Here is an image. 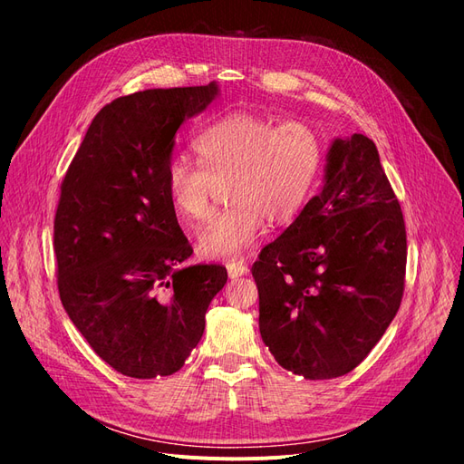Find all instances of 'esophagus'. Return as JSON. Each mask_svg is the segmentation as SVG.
Wrapping results in <instances>:
<instances>
[{
  "mask_svg": "<svg viewBox=\"0 0 464 464\" xmlns=\"http://www.w3.org/2000/svg\"><path fill=\"white\" fill-rule=\"evenodd\" d=\"M227 274H229L231 279L246 276L248 274V266L245 262H229L227 264Z\"/></svg>",
  "mask_w": 464,
  "mask_h": 464,
  "instance_id": "1",
  "label": "esophagus"
}]
</instances>
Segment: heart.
Masks as SVG:
<instances>
[{
    "label": "heart",
    "instance_id": "obj_1",
    "mask_svg": "<svg viewBox=\"0 0 464 464\" xmlns=\"http://www.w3.org/2000/svg\"><path fill=\"white\" fill-rule=\"evenodd\" d=\"M200 166L171 160L166 192L187 223L212 210L216 185L227 183L229 208L198 235V250L212 260H237L267 227L291 223L310 200L324 163L320 132L301 119L277 123L254 113H231L192 142Z\"/></svg>",
    "mask_w": 464,
    "mask_h": 464
}]
</instances>
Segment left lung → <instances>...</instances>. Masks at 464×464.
Listing matches in <instances>:
<instances>
[{"label": "left lung", "instance_id": "obj_1", "mask_svg": "<svg viewBox=\"0 0 464 464\" xmlns=\"http://www.w3.org/2000/svg\"><path fill=\"white\" fill-rule=\"evenodd\" d=\"M405 270V219L376 144L335 139L320 192L252 266L260 335L298 376H345L395 318Z\"/></svg>", "mask_w": 464, "mask_h": 464}]
</instances>
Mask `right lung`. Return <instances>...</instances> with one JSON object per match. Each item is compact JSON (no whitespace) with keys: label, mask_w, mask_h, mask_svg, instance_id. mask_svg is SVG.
I'll use <instances>...</instances> for the list:
<instances>
[{"label":"right lung","mask_w":464,"mask_h":464,"mask_svg":"<svg viewBox=\"0 0 464 464\" xmlns=\"http://www.w3.org/2000/svg\"><path fill=\"white\" fill-rule=\"evenodd\" d=\"M218 84L152 88L103 106L63 177L53 219L57 291L94 353L123 376L181 370L227 283L190 254L166 192L175 132Z\"/></svg>","instance_id":"right-lung-1"}]
</instances>
